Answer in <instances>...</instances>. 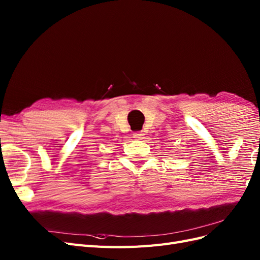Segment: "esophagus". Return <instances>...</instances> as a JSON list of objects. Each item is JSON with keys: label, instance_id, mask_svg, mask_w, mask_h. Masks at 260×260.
<instances>
[{"label": "esophagus", "instance_id": "1", "mask_svg": "<svg viewBox=\"0 0 260 260\" xmlns=\"http://www.w3.org/2000/svg\"><path fill=\"white\" fill-rule=\"evenodd\" d=\"M133 138L137 139V140H142L144 138V133H142V132H135V133H133Z\"/></svg>", "mask_w": 260, "mask_h": 260}]
</instances>
